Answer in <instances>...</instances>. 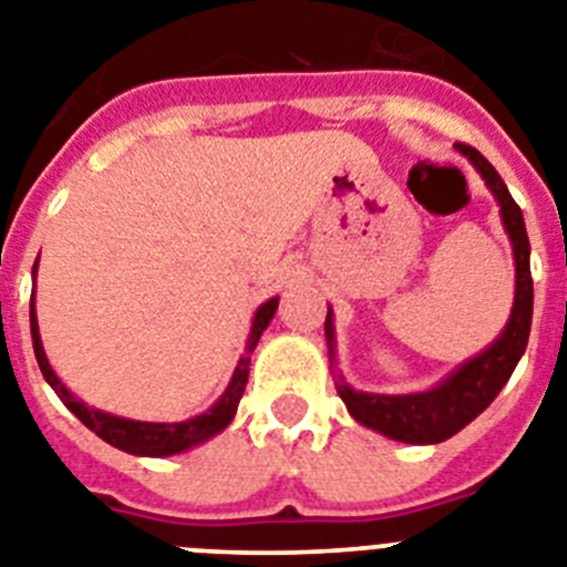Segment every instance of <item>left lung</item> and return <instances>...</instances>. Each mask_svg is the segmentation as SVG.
<instances>
[{
    "instance_id": "8db88e82",
    "label": "left lung",
    "mask_w": 567,
    "mask_h": 567,
    "mask_svg": "<svg viewBox=\"0 0 567 567\" xmlns=\"http://www.w3.org/2000/svg\"><path fill=\"white\" fill-rule=\"evenodd\" d=\"M460 155H465L474 169L483 175L485 187L497 198L503 227L514 247V267H517V289H514V307H511L508 323L499 338L457 365L449 378L437 385L414 394H372L358 392L338 374V394L346 403L349 414L365 429H374L383 437L400 440L412 445H432L454 437L460 429L485 412L491 400L497 398L499 389L508 383L511 372L517 369L519 358L525 354L530 334V315H534V280H530V244L525 233L523 209L511 198L508 187L499 173L485 162L483 155L468 144H454ZM334 312H327V346L329 363H334Z\"/></svg>"
}]
</instances>
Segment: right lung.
Instances as JSON below:
<instances>
[{
	"instance_id": "1",
	"label": "right lung",
	"mask_w": 567,
	"mask_h": 567,
	"mask_svg": "<svg viewBox=\"0 0 567 567\" xmlns=\"http://www.w3.org/2000/svg\"><path fill=\"white\" fill-rule=\"evenodd\" d=\"M39 264V260H37ZM37 264H33V278H37ZM37 284V280H33ZM278 312V298H269L267 303H260L255 309L252 329H249L247 346H244V354H240L238 365H235L229 385L224 389V394L209 405L204 414H195V417L182 420V423H144V420H130L118 417V414L102 412V409H93L84 400H79L76 394L70 392L68 385L56 378L53 365H50L48 354H44L42 338H39V320H37V307L30 300V338H33V352H37V363L42 369L44 380L50 383V389L59 394L70 412L76 414L90 432H96L104 443L122 449V452L135 454V457H169V454H182L193 445L204 443V440L221 434L229 423H233L235 412H238L240 394L247 389L249 378V354L255 352L260 334L269 327V320Z\"/></svg>"
}]
</instances>
